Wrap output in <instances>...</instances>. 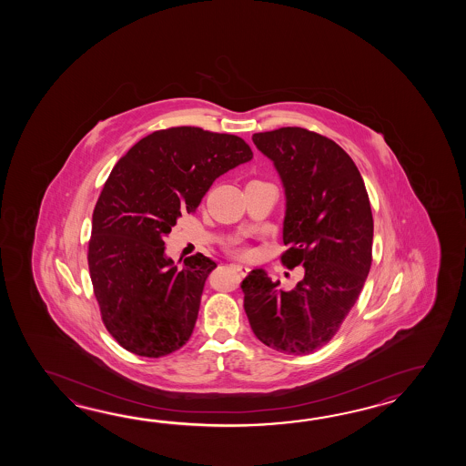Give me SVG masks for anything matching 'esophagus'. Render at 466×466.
<instances>
[{
	"label": "esophagus",
	"instance_id": "1",
	"mask_svg": "<svg viewBox=\"0 0 466 466\" xmlns=\"http://www.w3.org/2000/svg\"><path fill=\"white\" fill-rule=\"evenodd\" d=\"M233 268L237 269L239 275H243V277H247L248 273H249V268L247 265H233Z\"/></svg>",
	"mask_w": 466,
	"mask_h": 466
}]
</instances>
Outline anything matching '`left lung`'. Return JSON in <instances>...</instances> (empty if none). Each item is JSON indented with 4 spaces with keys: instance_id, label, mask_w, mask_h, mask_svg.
<instances>
[{
    "instance_id": "left-lung-1",
    "label": "left lung",
    "mask_w": 466,
    "mask_h": 466,
    "mask_svg": "<svg viewBox=\"0 0 466 466\" xmlns=\"http://www.w3.org/2000/svg\"><path fill=\"white\" fill-rule=\"evenodd\" d=\"M285 188L281 255L305 277L279 289L257 268L241 289L249 327L261 343L287 355H308L335 337L357 303L371 267L373 217L353 159L335 141L298 127L255 133Z\"/></svg>"
}]
</instances>
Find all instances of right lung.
<instances>
[{
    "mask_svg": "<svg viewBox=\"0 0 466 466\" xmlns=\"http://www.w3.org/2000/svg\"><path fill=\"white\" fill-rule=\"evenodd\" d=\"M251 158L239 137L178 127L139 139L109 173L93 211L88 267L103 323L125 350L159 358L188 341L217 263L197 253L178 267L163 239L215 179Z\"/></svg>",
    "mask_w": 466,
    "mask_h": 466,
    "instance_id": "obj_1",
    "label": "right lung"
}]
</instances>
